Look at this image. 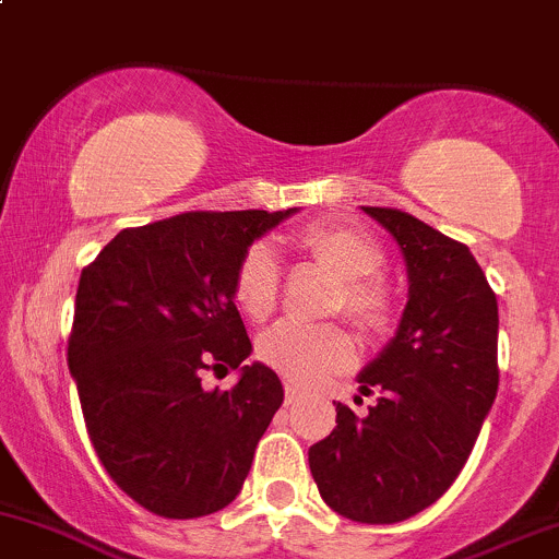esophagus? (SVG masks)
Instances as JSON below:
<instances>
[{
	"label": "esophagus",
	"instance_id": "esophagus-1",
	"mask_svg": "<svg viewBox=\"0 0 559 559\" xmlns=\"http://www.w3.org/2000/svg\"><path fill=\"white\" fill-rule=\"evenodd\" d=\"M301 399H304V390L298 388V384L287 382L285 384V404H298Z\"/></svg>",
	"mask_w": 559,
	"mask_h": 559
}]
</instances>
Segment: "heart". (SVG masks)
I'll return each mask as SVG.
<instances>
[{"label":"heart","mask_w":559,"mask_h":559,"mask_svg":"<svg viewBox=\"0 0 559 559\" xmlns=\"http://www.w3.org/2000/svg\"><path fill=\"white\" fill-rule=\"evenodd\" d=\"M301 255L338 277L333 312H344L366 333H379L393 318V296L377 272L384 247L371 234L342 223H320L296 237ZM282 269L266 245L247 247L234 272V301L250 320H266L277 309ZM258 358L296 384H318L355 364V342L342 325L277 322L258 338Z\"/></svg>","instance_id":"b5f03b06"}]
</instances>
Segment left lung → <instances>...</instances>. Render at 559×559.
Returning <instances> with one entry per match:
<instances>
[{
    "instance_id": "obj_1",
    "label": "left lung",
    "mask_w": 559,
    "mask_h": 559,
    "mask_svg": "<svg viewBox=\"0 0 559 559\" xmlns=\"http://www.w3.org/2000/svg\"><path fill=\"white\" fill-rule=\"evenodd\" d=\"M401 245L408 301L393 342L358 377L377 404L309 447L318 490L336 514L393 525L457 479L498 393V301L463 241L393 206H364Z\"/></svg>"
}]
</instances>
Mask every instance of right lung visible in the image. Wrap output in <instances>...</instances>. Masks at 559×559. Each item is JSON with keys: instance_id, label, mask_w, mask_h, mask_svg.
Returning a JSON list of instances; mask_svg holds the SVG:
<instances>
[{"instance_id": "right-lung-1", "label": "right lung", "mask_w": 559, "mask_h": 559, "mask_svg": "<svg viewBox=\"0 0 559 559\" xmlns=\"http://www.w3.org/2000/svg\"><path fill=\"white\" fill-rule=\"evenodd\" d=\"M293 212H182L123 228L80 274L67 360L85 428L109 479L153 514L226 509L282 406L277 373L241 364L252 344L234 272ZM210 367L242 377L204 391Z\"/></svg>"}]
</instances>
